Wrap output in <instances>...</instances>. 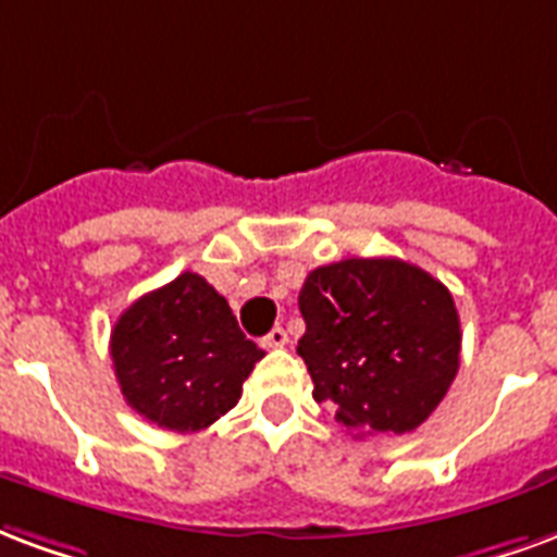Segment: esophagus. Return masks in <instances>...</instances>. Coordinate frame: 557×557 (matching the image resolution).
<instances>
[{"instance_id": "1", "label": "esophagus", "mask_w": 557, "mask_h": 557, "mask_svg": "<svg viewBox=\"0 0 557 557\" xmlns=\"http://www.w3.org/2000/svg\"><path fill=\"white\" fill-rule=\"evenodd\" d=\"M286 342H289V333L283 331V327H274V331L262 339V345H265V348H283Z\"/></svg>"}]
</instances>
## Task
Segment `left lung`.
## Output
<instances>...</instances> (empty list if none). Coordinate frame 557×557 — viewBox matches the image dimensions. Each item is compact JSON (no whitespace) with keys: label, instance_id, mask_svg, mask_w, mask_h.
I'll return each mask as SVG.
<instances>
[{"label":"left lung","instance_id":"obj_1","mask_svg":"<svg viewBox=\"0 0 557 557\" xmlns=\"http://www.w3.org/2000/svg\"><path fill=\"white\" fill-rule=\"evenodd\" d=\"M298 354L312 398L354 436L410 434L460 366L451 292L405 259H342L307 274Z\"/></svg>","mask_w":557,"mask_h":557}]
</instances>
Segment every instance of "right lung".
I'll return each instance as SVG.
<instances>
[{"instance_id": "right-lung-1", "label": "right lung", "mask_w": 557, "mask_h": 557, "mask_svg": "<svg viewBox=\"0 0 557 557\" xmlns=\"http://www.w3.org/2000/svg\"><path fill=\"white\" fill-rule=\"evenodd\" d=\"M262 357L238 331L230 304L191 271L141 295L111 331L126 405L176 434L203 431L233 410Z\"/></svg>"}]
</instances>
